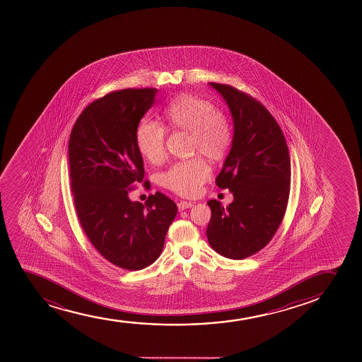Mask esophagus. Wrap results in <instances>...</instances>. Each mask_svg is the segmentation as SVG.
Wrapping results in <instances>:
<instances>
[{
	"instance_id": "obj_1",
	"label": "esophagus",
	"mask_w": 362,
	"mask_h": 362,
	"mask_svg": "<svg viewBox=\"0 0 362 362\" xmlns=\"http://www.w3.org/2000/svg\"><path fill=\"white\" fill-rule=\"evenodd\" d=\"M177 206H178L179 211H184V209L192 207L194 204H191V202H187V201H180Z\"/></svg>"
}]
</instances>
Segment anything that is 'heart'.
<instances>
[{"mask_svg": "<svg viewBox=\"0 0 362 362\" xmlns=\"http://www.w3.org/2000/svg\"><path fill=\"white\" fill-rule=\"evenodd\" d=\"M167 127L191 134V149L199 151L211 161L228 154L232 142L231 124L225 114L211 102L194 95L182 94L173 98L163 112ZM136 146L143 158L158 163L165 158L166 130L156 122L144 119L139 122ZM211 177V167L202 158H192L172 165L161 175L163 185L182 196H195Z\"/></svg>", "mask_w": 362, "mask_h": 362, "instance_id": "b5f03b06", "label": "heart"}]
</instances>
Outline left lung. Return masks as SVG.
I'll list each match as a JSON object with an SVG mask.
<instances>
[{"instance_id": "1", "label": "left lung", "mask_w": 362, "mask_h": 362, "mask_svg": "<svg viewBox=\"0 0 362 362\" xmlns=\"http://www.w3.org/2000/svg\"><path fill=\"white\" fill-rule=\"evenodd\" d=\"M209 86L228 103L233 120L231 149L216 183L228 189L232 204H207L211 248L242 260L264 248L284 218L290 194V156L281 129L264 105L233 86Z\"/></svg>"}]
</instances>
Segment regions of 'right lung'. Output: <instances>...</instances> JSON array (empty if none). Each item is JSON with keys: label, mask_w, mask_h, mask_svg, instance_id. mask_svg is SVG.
Returning a JSON list of instances; mask_svg holds the SVG:
<instances>
[{"label": "right lung", "mask_w": 362, "mask_h": 362, "mask_svg": "<svg viewBox=\"0 0 362 362\" xmlns=\"http://www.w3.org/2000/svg\"><path fill=\"white\" fill-rule=\"evenodd\" d=\"M158 89L113 91L90 103L71 131L69 178L78 219L106 260L127 271L153 264L163 252L177 204L161 192L131 201L144 166L134 134ZM144 187H151L146 180Z\"/></svg>", "instance_id": "obj_1"}]
</instances>
